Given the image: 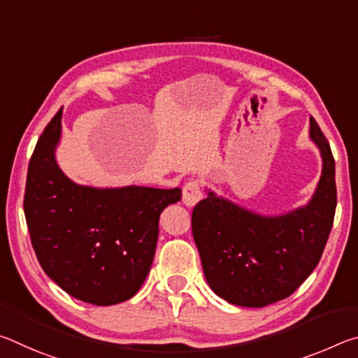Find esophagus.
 Returning <instances> with one entry per match:
<instances>
[{
    "mask_svg": "<svg viewBox=\"0 0 358 358\" xmlns=\"http://www.w3.org/2000/svg\"><path fill=\"white\" fill-rule=\"evenodd\" d=\"M202 199V187L199 181H189L183 187V203L186 207L192 208Z\"/></svg>",
    "mask_w": 358,
    "mask_h": 358,
    "instance_id": "esophagus-1",
    "label": "esophagus"
}]
</instances>
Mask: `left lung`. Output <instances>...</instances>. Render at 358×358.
Listing matches in <instances>:
<instances>
[{
	"instance_id": "left-lung-1",
	"label": "left lung",
	"mask_w": 358,
	"mask_h": 358,
	"mask_svg": "<svg viewBox=\"0 0 358 358\" xmlns=\"http://www.w3.org/2000/svg\"><path fill=\"white\" fill-rule=\"evenodd\" d=\"M310 138L322 157L316 191L282 215H259L207 189L192 235L211 290L232 305L264 308L295 292L322 256L336 208L335 159L316 120Z\"/></svg>"
}]
</instances>
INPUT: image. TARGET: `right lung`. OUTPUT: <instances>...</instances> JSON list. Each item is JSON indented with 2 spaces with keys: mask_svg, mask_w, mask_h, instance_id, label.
<instances>
[{
  "mask_svg": "<svg viewBox=\"0 0 358 358\" xmlns=\"http://www.w3.org/2000/svg\"><path fill=\"white\" fill-rule=\"evenodd\" d=\"M59 110L42 132L28 166L23 210L42 270L64 292L96 306L129 300L153 264L159 216L180 187H94L59 169Z\"/></svg>",
  "mask_w": 358,
  "mask_h": 358,
  "instance_id": "1",
  "label": "right lung"
}]
</instances>
